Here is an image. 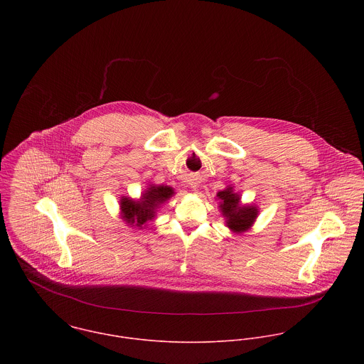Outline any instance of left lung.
Listing matches in <instances>:
<instances>
[{
  "label": "left lung",
  "instance_id": "8db88e82",
  "mask_svg": "<svg viewBox=\"0 0 364 364\" xmlns=\"http://www.w3.org/2000/svg\"><path fill=\"white\" fill-rule=\"evenodd\" d=\"M217 199L220 200L218 208L225 218V224L231 231L240 234L252 227L258 217L257 206H242L240 195L235 193L231 186H227L224 191L218 192Z\"/></svg>",
  "mask_w": 364,
  "mask_h": 364
}]
</instances>
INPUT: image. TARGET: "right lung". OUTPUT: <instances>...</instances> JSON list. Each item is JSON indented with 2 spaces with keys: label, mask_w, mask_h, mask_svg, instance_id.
Here are the masks:
<instances>
[{
  "label": "right lung",
  "mask_w": 364,
  "mask_h": 364,
  "mask_svg": "<svg viewBox=\"0 0 364 364\" xmlns=\"http://www.w3.org/2000/svg\"><path fill=\"white\" fill-rule=\"evenodd\" d=\"M172 195L173 189L171 186L150 185L139 200L123 196L120 199L122 218L130 227L143 228L146 227L147 221L156 217V208H159V205L172 198Z\"/></svg>",
  "instance_id": "right-lung-1"
}]
</instances>
